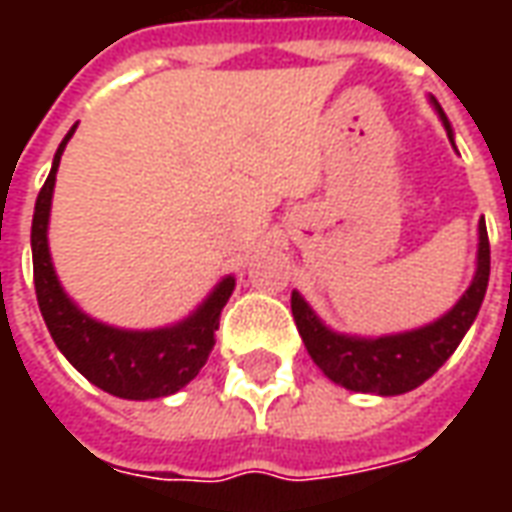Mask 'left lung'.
<instances>
[{
	"label": "left lung",
	"instance_id": "1",
	"mask_svg": "<svg viewBox=\"0 0 512 512\" xmlns=\"http://www.w3.org/2000/svg\"><path fill=\"white\" fill-rule=\"evenodd\" d=\"M433 106L452 142L450 120L436 101ZM477 230H480V244H477V271H474L472 285L450 312H444L439 321L428 323L422 329L386 334V337L337 334L329 326H323L310 304L293 290L290 310H293V321L299 326L301 340L307 345L312 362L321 367L334 384L345 386L351 392L389 397L403 395L425 384L461 345L463 334L469 332L485 299L488 274H491V246H488V230L483 219Z\"/></svg>",
	"mask_w": 512,
	"mask_h": 512
}]
</instances>
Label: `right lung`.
<instances>
[{
    "label": "right lung",
    "instance_id": "add662e5",
    "mask_svg": "<svg viewBox=\"0 0 512 512\" xmlns=\"http://www.w3.org/2000/svg\"><path fill=\"white\" fill-rule=\"evenodd\" d=\"M73 131L76 126L65 134L54 153V164L40 189L35 216H32V268H35L40 315L65 359L87 381L101 386L109 395L126 397V400L175 395L208 362V354L216 343L222 307L233 293L235 279L224 277L186 321L164 329L128 332L84 315L62 290L49 255L51 194H54L62 150Z\"/></svg>",
    "mask_w": 512,
    "mask_h": 512
}]
</instances>
